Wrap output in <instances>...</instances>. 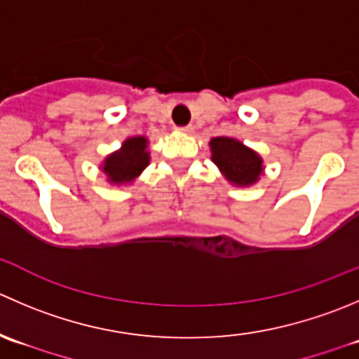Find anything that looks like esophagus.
<instances>
[{
  "mask_svg": "<svg viewBox=\"0 0 359 359\" xmlns=\"http://www.w3.org/2000/svg\"><path fill=\"white\" fill-rule=\"evenodd\" d=\"M177 131H180V133L191 135L194 131V128H193V124H187V126H179V128H177Z\"/></svg>",
  "mask_w": 359,
  "mask_h": 359,
  "instance_id": "esophagus-1",
  "label": "esophagus"
}]
</instances>
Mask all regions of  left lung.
<instances>
[{
    "mask_svg": "<svg viewBox=\"0 0 359 359\" xmlns=\"http://www.w3.org/2000/svg\"><path fill=\"white\" fill-rule=\"evenodd\" d=\"M212 161L219 166L226 179L238 186H249L261 173V158L235 138L217 137L210 140Z\"/></svg>",
    "mask_w": 359,
    "mask_h": 359,
    "instance_id": "obj_1",
    "label": "left lung"
}]
</instances>
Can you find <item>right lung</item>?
<instances>
[{
	"label": "right lung",
	"mask_w": 359,
	"mask_h": 359,
	"mask_svg": "<svg viewBox=\"0 0 359 359\" xmlns=\"http://www.w3.org/2000/svg\"><path fill=\"white\" fill-rule=\"evenodd\" d=\"M145 149L147 138L135 137L128 138L119 152L109 156L103 165V172L107 173L110 182H131L135 177L140 175L142 170L149 165V152Z\"/></svg>",
	"instance_id": "1"
}]
</instances>
